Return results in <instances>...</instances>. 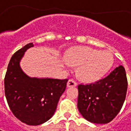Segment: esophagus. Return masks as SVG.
Instances as JSON below:
<instances>
[{"label":"esophagus","mask_w":131,"mask_h":131,"mask_svg":"<svg viewBox=\"0 0 131 131\" xmlns=\"http://www.w3.org/2000/svg\"><path fill=\"white\" fill-rule=\"evenodd\" d=\"M77 85V83L74 81L73 79H70L69 81H68L67 86L68 87H75Z\"/></svg>","instance_id":"1"}]
</instances>
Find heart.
Segmentation results:
<instances>
[{
  "label": "heart",
  "instance_id": "b5f03b06",
  "mask_svg": "<svg viewBox=\"0 0 131 131\" xmlns=\"http://www.w3.org/2000/svg\"><path fill=\"white\" fill-rule=\"evenodd\" d=\"M68 60L78 68V75L88 83L101 79L111 69L113 63L109 51H99L89 47H78L67 56Z\"/></svg>",
  "mask_w": 131,
  "mask_h": 131
}]
</instances>
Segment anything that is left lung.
<instances>
[{
  "mask_svg": "<svg viewBox=\"0 0 131 131\" xmlns=\"http://www.w3.org/2000/svg\"><path fill=\"white\" fill-rule=\"evenodd\" d=\"M127 88L125 68L119 66L107 77L94 83L78 85V111L89 122H111L122 108Z\"/></svg>",
  "mask_w": 131,
  "mask_h": 131,
  "instance_id": "obj_1",
  "label": "left lung"
}]
</instances>
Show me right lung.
Wrapping results in <instances>:
<instances>
[{"label":"right lung","mask_w":131,"mask_h":131,"mask_svg":"<svg viewBox=\"0 0 131 131\" xmlns=\"http://www.w3.org/2000/svg\"><path fill=\"white\" fill-rule=\"evenodd\" d=\"M32 43L16 51L9 62L4 79L6 100L13 115L21 122L38 126L52 118L68 79L30 78L22 71L20 61Z\"/></svg>","instance_id":"add662e5"}]
</instances>
